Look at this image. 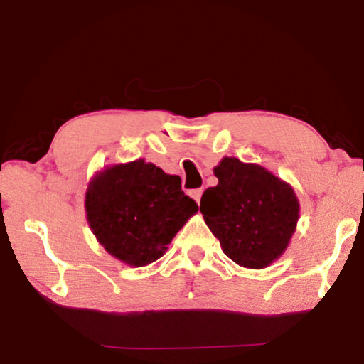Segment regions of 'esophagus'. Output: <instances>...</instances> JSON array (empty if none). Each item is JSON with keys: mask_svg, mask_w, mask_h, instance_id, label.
I'll return each instance as SVG.
<instances>
[{"mask_svg": "<svg viewBox=\"0 0 364 364\" xmlns=\"http://www.w3.org/2000/svg\"><path fill=\"white\" fill-rule=\"evenodd\" d=\"M203 193V188H196V191H192V198L196 200L197 203H200V197Z\"/></svg>", "mask_w": 364, "mask_h": 364, "instance_id": "34e87169", "label": "esophagus"}]
</instances>
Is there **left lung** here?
<instances>
[{
    "label": "left lung",
    "mask_w": 364,
    "mask_h": 364,
    "mask_svg": "<svg viewBox=\"0 0 364 364\" xmlns=\"http://www.w3.org/2000/svg\"><path fill=\"white\" fill-rule=\"evenodd\" d=\"M200 200L203 220L237 265L262 270L285 253L300 217L290 183L258 164L223 157Z\"/></svg>",
    "instance_id": "obj_1"
}]
</instances>
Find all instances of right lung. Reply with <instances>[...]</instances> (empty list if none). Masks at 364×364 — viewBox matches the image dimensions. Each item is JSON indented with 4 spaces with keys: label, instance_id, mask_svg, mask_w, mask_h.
Listing matches in <instances>:
<instances>
[{
    "label": "right lung",
    "instance_id": "right-lung-1",
    "mask_svg": "<svg viewBox=\"0 0 364 364\" xmlns=\"http://www.w3.org/2000/svg\"><path fill=\"white\" fill-rule=\"evenodd\" d=\"M84 207L97 242L129 267H146L161 258L198 210L181 188V177L144 159L96 172Z\"/></svg>",
    "mask_w": 364,
    "mask_h": 364
}]
</instances>
